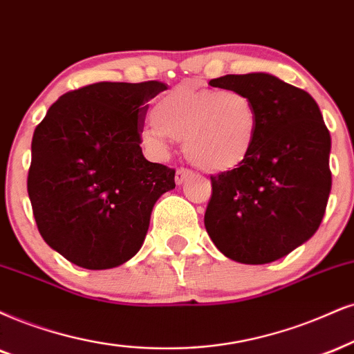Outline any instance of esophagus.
Listing matches in <instances>:
<instances>
[{
	"mask_svg": "<svg viewBox=\"0 0 354 354\" xmlns=\"http://www.w3.org/2000/svg\"><path fill=\"white\" fill-rule=\"evenodd\" d=\"M189 177H192V170H189V169H177L176 170V184L177 185L184 184Z\"/></svg>",
	"mask_w": 354,
	"mask_h": 354,
	"instance_id": "34e87169",
	"label": "esophagus"
}]
</instances>
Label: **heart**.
<instances>
[{"label":"heart","instance_id":"b5f03b06","mask_svg":"<svg viewBox=\"0 0 354 354\" xmlns=\"http://www.w3.org/2000/svg\"><path fill=\"white\" fill-rule=\"evenodd\" d=\"M151 116L154 123L141 131L142 146L164 157L174 139H182L187 159L207 172H228L243 164L261 123L257 104L244 91L189 85L162 95Z\"/></svg>","mask_w":354,"mask_h":354}]
</instances>
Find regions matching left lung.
<instances>
[{
	"label": "left lung",
	"instance_id": "8db88e82",
	"mask_svg": "<svg viewBox=\"0 0 354 354\" xmlns=\"http://www.w3.org/2000/svg\"><path fill=\"white\" fill-rule=\"evenodd\" d=\"M210 85L250 95L261 123L248 159L212 177L205 228L230 259L272 263L322 223L331 190L330 133L315 100L276 75H225Z\"/></svg>",
	"mask_w": 354,
	"mask_h": 354
}]
</instances>
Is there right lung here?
Returning <instances> with one entry per match:
<instances>
[{
	"label": "right lung",
	"instance_id": "add662e5",
	"mask_svg": "<svg viewBox=\"0 0 354 354\" xmlns=\"http://www.w3.org/2000/svg\"><path fill=\"white\" fill-rule=\"evenodd\" d=\"M162 82H100L68 91L34 131L28 194L39 233L85 269H111L141 250L154 203L176 170L142 156L147 102Z\"/></svg>",
	"mask_w": 354,
	"mask_h": 354
}]
</instances>
